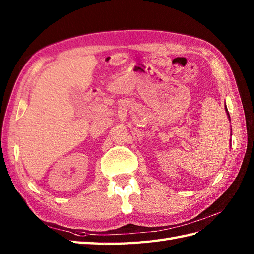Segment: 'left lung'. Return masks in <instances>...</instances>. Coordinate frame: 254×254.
<instances>
[{"mask_svg":"<svg viewBox=\"0 0 254 254\" xmlns=\"http://www.w3.org/2000/svg\"><path fill=\"white\" fill-rule=\"evenodd\" d=\"M226 111H227V115H228V117H229V113H228V110H227V108H226Z\"/></svg>","mask_w":254,"mask_h":254,"instance_id":"obj_1","label":"left lung"}]
</instances>
